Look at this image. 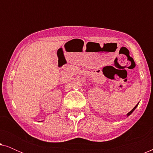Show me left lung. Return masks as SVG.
<instances>
[{"instance_id":"1","label":"left lung","mask_w":153,"mask_h":153,"mask_svg":"<svg viewBox=\"0 0 153 153\" xmlns=\"http://www.w3.org/2000/svg\"><path fill=\"white\" fill-rule=\"evenodd\" d=\"M138 104H139V103H138V104H137V105H136V106H134V108H132V109H131V110L130 111H129V113H127V117H128L129 116H130V115H131V114H132V112L136 109V108H137V106H138Z\"/></svg>"}]
</instances>
